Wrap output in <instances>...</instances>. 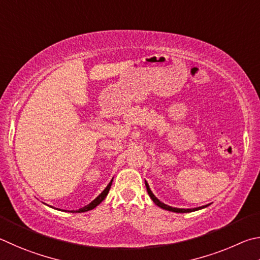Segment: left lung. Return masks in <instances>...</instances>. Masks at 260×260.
Masks as SVG:
<instances>
[{"label":"left lung","mask_w":260,"mask_h":260,"mask_svg":"<svg viewBox=\"0 0 260 260\" xmlns=\"http://www.w3.org/2000/svg\"><path fill=\"white\" fill-rule=\"evenodd\" d=\"M145 185H146L147 193H148L149 197H151V199L153 200V202L155 203L156 206L160 207V208H162V209H166V210L174 211V212H181V213H184V212H192V211H197V210H200V209L204 208V207H200V208H197V209H178V208H172V207H169V206H167V204L162 203L161 201H158V200L155 198V195H154V194L152 193V190L149 189V186H148V184H147V183H145Z\"/></svg>","instance_id":"8db88e82"}]
</instances>
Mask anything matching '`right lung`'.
<instances>
[{"label":"right lung","instance_id":"obj_1","mask_svg":"<svg viewBox=\"0 0 260 260\" xmlns=\"http://www.w3.org/2000/svg\"><path fill=\"white\" fill-rule=\"evenodd\" d=\"M113 181V180H112ZM112 181L111 183L108 184V186L106 188H105L104 190H103V193L99 195L98 198H95L92 202H91L90 204H88V206H85V207H83V208H81V209H79V210H76V212H85V211H89V210H92L93 208H95L98 206V204H100V202L103 201V200H105V198L107 197V194H108V192H109V189H111V186H112Z\"/></svg>","mask_w":260,"mask_h":260}]
</instances>
